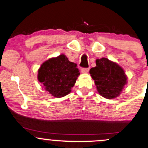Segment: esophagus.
<instances>
[{"mask_svg": "<svg viewBox=\"0 0 148 148\" xmlns=\"http://www.w3.org/2000/svg\"><path fill=\"white\" fill-rule=\"evenodd\" d=\"M89 70H90L89 68H82L81 71H82V73H88Z\"/></svg>", "mask_w": 148, "mask_h": 148, "instance_id": "1", "label": "esophagus"}]
</instances>
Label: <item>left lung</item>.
<instances>
[{
    "instance_id": "obj_1",
    "label": "left lung",
    "mask_w": 148,
    "mask_h": 148,
    "mask_svg": "<svg viewBox=\"0 0 148 148\" xmlns=\"http://www.w3.org/2000/svg\"><path fill=\"white\" fill-rule=\"evenodd\" d=\"M98 92L106 99H114L120 95L127 83L124 71L116 63L106 58L96 60V67L90 71Z\"/></svg>"
}]
</instances>
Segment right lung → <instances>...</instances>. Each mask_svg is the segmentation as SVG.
<instances>
[{"label": "right lung", "mask_w": 148, "mask_h": 148, "mask_svg": "<svg viewBox=\"0 0 148 148\" xmlns=\"http://www.w3.org/2000/svg\"><path fill=\"white\" fill-rule=\"evenodd\" d=\"M79 75L77 64L62 54L43 63L38 71V80L53 97H61L71 92Z\"/></svg>", "instance_id": "right-lung-1"}]
</instances>
